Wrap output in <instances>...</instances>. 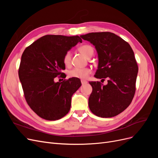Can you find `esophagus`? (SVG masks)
I'll return each instance as SVG.
<instances>
[{"label": "esophagus", "mask_w": 158, "mask_h": 158, "mask_svg": "<svg viewBox=\"0 0 158 158\" xmlns=\"http://www.w3.org/2000/svg\"><path fill=\"white\" fill-rule=\"evenodd\" d=\"M81 82H82V85H84V84H87V83H88L87 81L84 80H81Z\"/></svg>", "instance_id": "esophagus-1"}]
</instances>
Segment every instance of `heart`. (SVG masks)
I'll list each match as a JSON object with an SVG mask.
<instances>
[{"label":"heart","instance_id":"b5f03b06","mask_svg":"<svg viewBox=\"0 0 158 158\" xmlns=\"http://www.w3.org/2000/svg\"><path fill=\"white\" fill-rule=\"evenodd\" d=\"M81 53L83 54L85 57H88L94 54V49L92 46L89 45H84L79 48ZM72 53L70 51H67L63 56V63L65 66H69L71 63ZM92 73V70L89 68H74L69 72V75L72 78H77L80 79H85Z\"/></svg>","mask_w":158,"mask_h":158}]
</instances>
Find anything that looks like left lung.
<instances>
[{"label":"left lung","mask_w":158,"mask_h":158,"mask_svg":"<svg viewBox=\"0 0 158 158\" xmlns=\"http://www.w3.org/2000/svg\"><path fill=\"white\" fill-rule=\"evenodd\" d=\"M93 44L98 55V68L94 76L107 78V84L89 82L92 92L88 106L100 117L117 115L132 102L136 91L138 67L131 45L111 32H93L80 35Z\"/></svg>","instance_id":"8db88e82"}]
</instances>
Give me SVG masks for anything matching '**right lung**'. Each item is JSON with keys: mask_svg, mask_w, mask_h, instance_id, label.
<instances>
[{"mask_svg": "<svg viewBox=\"0 0 158 158\" xmlns=\"http://www.w3.org/2000/svg\"><path fill=\"white\" fill-rule=\"evenodd\" d=\"M82 39L78 36L46 35L26 47L22 55L18 75L28 106L38 116L59 120L67 114L71 98L81 86L80 80L71 78L55 82L64 76L63 56Z\"/></svg>", "mask_w": 158, "mask_h": 158, "instance_id": "add662e5", "label": "right lung"}]
</instances>
